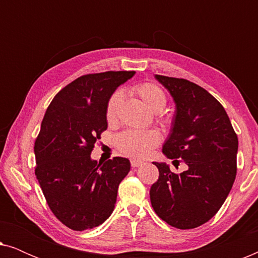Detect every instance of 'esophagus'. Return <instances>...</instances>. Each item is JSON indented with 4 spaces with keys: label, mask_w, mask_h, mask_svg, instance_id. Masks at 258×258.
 <instances>
[{
    "label": "esophagus",
    "mask_w": 258,
    "mask_h": 258,
    "mask_svg": "<svg viewBox=\"0 0 258 258\" xmlns=\"http://www.w3.org/2000/svg\"><path fill=\"white\" fill-rule=\"evenodd\" d=\"M142 163H143L142 161H137V160H132V161H130V164H132V168L140 167V165L142 164Z\"/></svg>",
    "instance_id": "obj_1"
}]
</instances>
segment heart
Masks as SVG:
<instances>
[{
    "instance_id": "b5f03b06",
    "label": "heart",
    "mask_w": 258,
    "mask_h": 258,
    "mask_svg": "<svg viewBox=\"0 0 258 258\" xmlns=\"http://www.w3.org/2000/svg\"><path fill=\"white\" fill-rule=\"evenodd\" d=\"M133 93L150 110L157 112V122L170 128L175 122V116L170 112H158L167 105V94L158 84L154 82H142L133 87ZM123 94L116 90L109 97L105 107V118L108 123H114L118 117V109L122 103ZM161 142V135L157 130H126L115 137V144L118 150L126 156L144 158Z\"/></svg>"
}]
</instances>
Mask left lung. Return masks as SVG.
I'll use <instances>...</instances> for the list:
<instances>
[{
	"mask_svg": "<svg viewBox=\"0 0 258 258\" xmlns=\"http://www.w3.org/2000/svg\"><path fill=\"white\" fill-rule=\"evenodd\" d=\"M155 77L176 103L163 154L188 170L175 174L165 163H154L160 175L150 188L151 206L171 227L194 229L214 217L230 192L237 172V135L223 105L204 88L184 79Z\"/></svg>",
	"mask_w": 258,
	"mask_h": 258,
	"instance_id": "obj_1",
	"label": "left lung"
}]
</instances>
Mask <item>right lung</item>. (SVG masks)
Listing matches in <instances>:
<instances>
[{
	"label": "right lung",
	"instance_id": "right-lung-1",
	"mask_svg": "<svg viewBox=\"0 0 258 258\" xmlns=\"http://www.w3.org/2000/svg\"><path fill=\"white\" fill-rule=\"evenodd\" d=\"M135 72L87 74L62 88L45 111L35 140V175L49 208L59 222L76 231L103 223L114 210L129 160L90 158L108 128L105 107L119 84Z\"/></svg>",
	"mask_w": 258,
	"mask_h": 258
}]
</instances>
